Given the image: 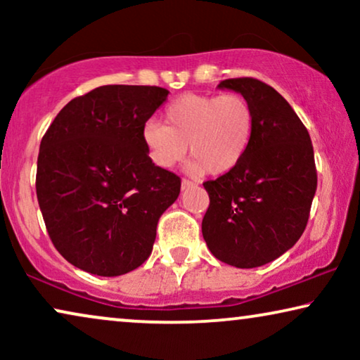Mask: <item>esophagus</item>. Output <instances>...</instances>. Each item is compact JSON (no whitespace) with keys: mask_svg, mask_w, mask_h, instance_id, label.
<instances>
[{"mask_svg":"<svg viewBox=\"0 0 360 360\" xmlns=\"http://www.w3.org/2000/svg\"><path fill=\"white\" fill-rule=\"evenodd\" d=\"M195 184L191 180H186V179H184L181 180V190H188V188H191V186H193Z\"/></svg>","mask_w":360,"mask_h":360,"instance_id":"obj_1","label":"esophagus"}]
</instances>
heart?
Returning a JSON list of instances; mask_svg holds the SVG:
<instances>
[{"instance_id": "heart-1", "label": "heart", "mask_w": 360, "mask_h": 360, "mask_svg": "<svg viewBox=\"0 0 360 360\" xmlns=\"http://www.w3.org/2000/svg\"><path fill=\"white\" fill-rule=\"evenodd\" d=\"M165 126L157 121L142 127L147 157L159 169H172L190 149L193 172L224 175L248 154L254 132V111L238 93L186 95L165 108Z\"/></svg>"}]
</instances>
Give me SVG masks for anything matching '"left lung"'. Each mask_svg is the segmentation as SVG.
I'll use <instances>...</instances> for the list:
<instances>
[{"mask_svg":"<svg viewBox=\"0 0 360 360\" xmlns=\"http://www.w3.org/2000/svg\"><path fill=\"white\" fill-rule=\"evenodd\" d=\"M254 111L249 150L234 170L205 181L201 233L211 254L239 269L269 264L307 228L318 175L307 127L277 90L257 78L223 80Z\"/></svg>","mask_w":360,"mask_h":360,"instance_id":"8db88e82","label":"left lung"}]
</instances>
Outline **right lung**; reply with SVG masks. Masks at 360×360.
I'll use <instances>...</instances> for the list:
<instances>
[{
  "mask_svg": "<svg viewBox=\"0 0 360 360\" xmlns=\"http://www.w3.org/2000/svg\"><path fill=\"white\" fill-rule=\"evenodd\" d=\"M160 86L105 85L73 98L41 141L36 191L49 238L85 272L116 277L152 252L157 223L179 198V175L147 157L142 127Z\"/></svg>",
  "mask_w": 360,
  "mask_h": 360,
  "instance_id": "right-lung-1",
  "label": "right lung"
}]
</instances>
